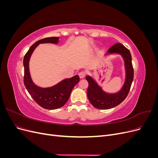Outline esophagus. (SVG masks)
Masks as SVG:
<instances>
[{
    "mask_svg": "<svg viewBox=\"0 0 158 158\" xmlns=\"http://www.w3.org/2000/svg\"><path fill=\"white\" fill-rule=\"evenodd\" d=\"M85 72H84V71H81V72H80L79 73V76H80V78H83L84 77H85Z\"/></svg>",
    "mask_w": 158,
    "mask_h": 158,
    "instance_id": "obj_1",
    "label": "esophagus"
}]
</instances>
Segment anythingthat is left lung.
Returning <instances> with one entry per match:
<instances>
[{
  "label": "left lung",
  "instance_id": "1",
  "mask_svg": "<svg viewBox=\"0 0 158 158\" xmlns=\"http://www.w3.org/2000/svg\"><path fill=\"white\" fill-rule=\"evenodd\" d=\"M107 53H117L121 55L125 62L126 78L125 83L121 89L114 94H107L102 89L97 82L91 77L87 76L89 85L87 89V95L89 101L92 106L99 109H109L117 106L125 99L130 91L134 78V69L132 64L131 52L123 44L117 43L108 50Z\"/></svg>",
  "mask_w": 158,
  "mask_h": 158
}]
</instances>
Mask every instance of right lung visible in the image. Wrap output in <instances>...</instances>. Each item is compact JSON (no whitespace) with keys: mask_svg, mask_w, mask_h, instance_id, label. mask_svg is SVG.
<instances>
[{"mask_svg":"<svg viewBox=\"0 0 158 158\" xmlns=\"http://www.w3.org/2000/svg\"><path fill=\"white\" fill-rule=\"evenodd\" d=\"M59 40V37H51L36 41L30 47L23 58V83L26 88L35 102L46 109H56L63 107L67 102L73 88L80 81L79 76L76 75L72 78L62 80L53 86L45 88L37 86L33 82L29 69V62L32 52L40 44L50 43L56 44Z\"/></svg>","mask_w":158,"mask_h":158,"instance_id":"obj_1","label":"right lung"}]
</instances>
